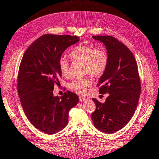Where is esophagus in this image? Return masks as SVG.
<instances>
[{
	"mask_svg": "<svg viewBox=\"0 0 159 159\" xmlns=\"http://www.w3.org/2000/svg\"><path fill=\"white\" fill-rule=\"evenodd\" d=\"M79 99H80V101L84 102L85 101H86L87 98L85 97H83V96H79Z\"/></svg>",
	"mask_w": 159,
	"mask_h": 159,
	"instance_id": "obj_1",
	"label": "esophagus"
}]
</instances>
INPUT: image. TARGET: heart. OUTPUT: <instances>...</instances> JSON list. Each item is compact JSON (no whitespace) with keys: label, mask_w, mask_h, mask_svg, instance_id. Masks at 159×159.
I'll return each mask as SVG.
<instances>
[{"label":"heart","mask_w":159,"mask_h":159,"mask_svg":"<svg viewBox=\"0 0 159 159\" xmlns=\"http://www.w3.org/2000/svg\"><path fill=\"white\" fill-rule=\"evenodd\" d=\"M70 57L74 61L84 63V71L85 74L92 76H101L106 70L109 63V55L107 50L102 48H96L89 45L80 44L71 49ZM58 67L62 75H69V63L65 58L62 57L58 61ZM92 80L84 78L74 80L70 83L69 88L79 94H85L87 88L91 85Z\"/></svg>","instance_id":"heart-1"}]
</instances>
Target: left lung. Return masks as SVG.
<instances>
[{"instance_id": "8db88e82", "label": "left lung", "mask_w": 159, "mask_h": 159, "mask_svg": "<svg viewBox=\"0 0 159 159\" xmlns=\"http://www.w3.org/2000/svg\"><path fill=\"white\" fill-rule=\"evenodd\" d=\"M106 47L109 63L97 86L100 94H109L105 102L92 98L96 110L91 114L94 125L100 131H119L132 119L141 94L138 65L132 52L119 40L110 36H93Z\"/></svg>"}]
</instances>
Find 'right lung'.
Returning <instances> with one entry per match:
<instances>
[{"label": "right lung", "instance_id": "1", "mask_svg": "<svg viewBox=\"0 0 159 159\" xmlns=\"http://www.w3.org/2000/svg\"><path fill=\"white\" fill-rule=\"evenodd\" d=\"M79 41L76 36L45 34L27 48L22 58L17 83L22 107L30 122L48 134L65 128L70 110L79 102V96L70 91L61 97L53 95L62 76L58 67L61 55Z\"/></svg>", "mask_w": 159, "mask_h": 159}]
</instances>
